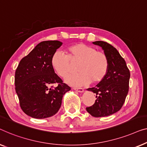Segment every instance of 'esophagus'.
<instances>
[{
  "instance_id": "1",
  "label": "esophagus",
  "mask_w": 147,
  "mask_h": 147,
  "mask_svg": "<svg viewBox=\"0 0 147 147\" xmlns=\"http://www.w3.org/2000/svg\"><path fill=\"white\" fill-rule=\"evenodd\" d=\"M74 90H76V91L79 92H82L84 91V89L82 88H76V87H73V88Z\"/></svg>"
}]
</instances>
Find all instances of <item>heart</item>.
Returning <instances> with one entry per match:
<instances>
[{
    "mask_svg": "<svg viewBox=\"0 0 147 147\" xmlns=\"http://www.w3.org/2000/svg\"><path fill=\"white\" fill-rule=\"evenodd\" d=\"M78 63V73L67 80L73 86H82L100 82L109 71V61L107 55L94 47L84 43L72 45L66 49V55L55 52L51 57V63L59 76L66 78L72 73L73 64Z\"/></svg>",
    "mask_w": 147,
    "mask_h": 147,
    "instance_id": "1",
    "label": "heart"
}]
</instances>
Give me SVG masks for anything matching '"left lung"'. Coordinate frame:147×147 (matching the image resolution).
Listing matches in <instances>:
<instances>
[{
    "mask_svg": "<svg viewBox=\"0 0 147 147\" xmlns=\"http://www.w3.org/2000/svg\"><path fill=\"white\" fill-rule=\"evenodd\" d=\"M94 45L102 47L109 61V71L102 81L88 90L96 94V100L87 112L94 117H107L122 108L129 88L130 71L125 59L114 47L104 41H95Z\"/></svg>",
    "mask_w": 147,
    "mask_h": 147,
    "instance_id": "8db88e82",
    "label": "left lung"
}]
</instances>
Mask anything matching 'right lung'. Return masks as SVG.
Here are the masks:
<instances>
[{
    "label": "right lung",
    "instance_id": "1",
    "mask_svg": "<svg viewBox=\"0 0 147 147\" xmlns=\"http://www.w3.org/2000/svg\"><path fill=\"white\" fill-rule=\"evenodd\" d=\"M62 44L59 40L42 41L20 60L16 69L14 84L20 108L32 118L55 115L63 95L71 89L55 73L51 63V57Z\"/></svg>",
    "mask_w": 147,
    "mask_h": 147
}]
</instances>
